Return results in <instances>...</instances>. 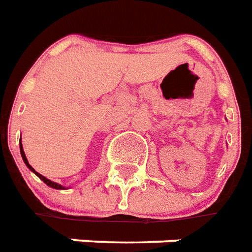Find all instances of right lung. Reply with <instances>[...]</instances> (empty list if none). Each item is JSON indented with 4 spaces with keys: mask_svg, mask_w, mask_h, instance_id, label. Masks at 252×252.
I'll return each instance as SVG.
<instances>
[{
    "mask_svg": "<svg viewBox=\"0 0 252 252\" xmlns=\"http://www.w3.org/2000/svg\"><path fill=\"white\" fill-rule=\"evenodd\" d=\"M20 149H21V155H22V159H24V162H25V163H26V166H28V167H29V169L32 170V171H34V169H33V167H32V166H30L29 162H28V159H26L25 153H24V149H22V145H20ZM34 173L37 174V175H38V177L41 178V179H42L43 182L46 183L47 186L53 187V189H57V190H61V189H63V187H62L61 185H58V183L52 182V181H49L47 178H45V177H43V175H41V174H38V173H37V171H34Z\"/></svg>",
    "mask_w": 252,
    "mask_h": 252,
    "instance_id": "right-lung-1",
    "label": "right lung"
}]
</instances>
